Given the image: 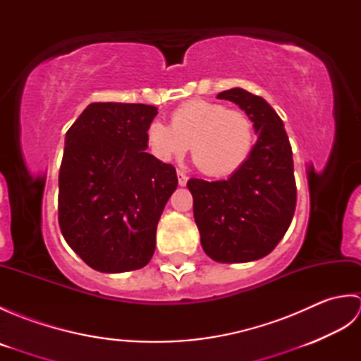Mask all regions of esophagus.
I'll list each match as a JSON object with an SVG mask.
<instances>
[{
  "instance_id": "34e87169",
  "label": "esophagus",
  "mask_w": 361,
  "mask_h": 361,
  "mask_svg": "<svg viewBox=\"0 0 361 361\" xmlns=\"http://www.w3.org/2000/svg\"><path fill=\"white\" fill-rule=\"evenodd\" d=\"M176 175H178V185H180V186H186V185H188V180H189L188 176H186L185 173H183V172H180V171L176 172Z\"/></svg>"
}]
</instances>
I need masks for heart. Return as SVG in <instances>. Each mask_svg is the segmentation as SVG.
Returning a JSON list of instances; mask_svg holds the SVG:
<instances>
[{
  "label": "heart",
  "mask_w": 361,
  "mask_h": 361,
  "mask_svg": "<svg viewBox=\"0 0 361 361\" xmlns=\"http://www.w3.org/2000/svg\"><path fill=\"white\" fill-rule=\"evenodd\" d=\"M255 126L242 111L221 104L192 101L172 114V126L153 121L147 128L150 149L158 159L190 155L202 173L225 178L245 164L255 147Z\"/></svg>",
  "instance_id": "heart-1"
}]
</instances>
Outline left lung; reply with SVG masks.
Masks as SVG:
<instances>
[{"instance_id": "1", "label": "left lung", "mask_w": 361, "mask_h": 361, "mask_svg": "<svg viewBox=\"0 0 361 361\" xmlns=\"http://www.w3.org/2000/svg\"><path fill=\"white\" fill-rule=\"evenodd\" d=\"M252 121L257 141L239 171L221 181L190 178L203 251L221 264L251 262L274 250L296 208L293 153L282 119L265 99L243 88L217 94Z\"/></svg>"}]
</instances>
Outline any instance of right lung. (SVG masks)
Here are the masks:
<instances>
[{
	"mask_svg": "<svg viewBox=\"0 0 361 361\" xmlns=\"http://www.w3.org/2000/svg\"><path fill=\"white\" fill-rule=\"evenodd\" d=\"M157 114L153 105L94 102L66 132L59 225L93 270H140L155 251L159 217L178 186L175 167L145 152Z\"/></svg>",
	"mask_w": 361,
	"mask_h": 361,
	"instance_id": "obj_1",
	"label": "right lung"
}]
</instances>
